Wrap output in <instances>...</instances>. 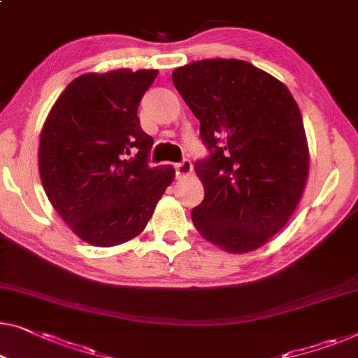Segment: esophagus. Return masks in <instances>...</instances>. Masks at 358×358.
Here are the masks:
<instances>
[{
	"label": "esophagus",
	"mask_w": 358,
	"mask_h": 358,
	"mask_svg": "<svg viewBox=\"0 0 358 358\" xmlns=\"http://www.w3.org/2000/svg\"><path fill=\"white\" fill-rule=\"evenodd\" d=\"M174 169H176V179H182L192 173V163L189 159H182L180 163L174 164Z\"/></svg>",
	"instance_id": "obj_1"
}]
</instances>
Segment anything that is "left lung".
Wrapping results in <instances>:
<instances>
[{"mask_svg": "<svg viewBox=\"0 0 358 358\" xmlns=\"http://www.w3.org/2000/svg\"><path fill=\"white\" fill-rule=\"evenodd\" d=\"M173 82L208 150L195 163L205 199L190 211L194 226L226 252L255 250L286 226L307 182L297 103L278 79L239 59L195 61L178 67Z\"/></svg>", "mask_w": 358, "mask_h": 358, "instance_id": "8db88e82", "label": "left lung"}]
</instances>
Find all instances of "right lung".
<instances>
[{"label":"right lung","mask_w":358,"mask_h":358,"mask_svg":"<svg viewBox=\"0 0 358 358\" xmlns=\"http://www.w3.org/2000/svg\"><path fill=\"white\" fill-rule=\"evenodd\" d=\"M158 71L84 74L51 108L40 136L45 194L82 241L113 247L145 229L174 179L171 166L150 168L153 138L137 116Z\"/></svg>","instance_id":"obj_1"}]
</instances>
